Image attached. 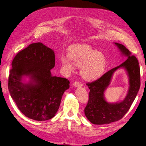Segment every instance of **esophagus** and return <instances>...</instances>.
Masks as SVG:
<instances>
[{"mask_svg": "<svg viewBox=\"0 0 146 146\" xmlns=\"http://www.w3.org/2000/svg\"><path fill=\"white\" fill-rule=\"evenodd\" d=\"M73 85L75 86V87H81L83 86L82 83H80V82H75L73 83Z\"/></svg>", "mask_w": 146, "mask_h": 146, "instance_id": "obj_1", "label": "esophagus"}]
</instances>
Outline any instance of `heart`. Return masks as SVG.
Returning <instances> with one entry per match:
<instances>
[{"label": "heart", "instance_id": "obj_1", "mask_svg": "<svg viewBox=\"0 0 146 146\" xmlns=\"http://www.w3.org/2000/svg\"><path fill=\"white\" fill-rule=\"evenodd\" d=\"M60 61L67 73L74 72L75 66L80 67L82 77L86 80L98 79L102 74L106 66V58L88 45H76L68 51V56H63Z\"/></svg>", "mask_w": 146, "mask_h": 146}]
</instances>
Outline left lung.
Returning a JSON list of instances; mask_svg holds the SVG:
<instances>
[{"mask_svg": "<svg viewBox=\"0 0 146 146\" xmlns=\"http://www.w3.org/2000/svg\"><path fill=\"white\" fill-rule=\"evenodd\" d=\"M127 59L119 66L112 68L98 79L86 83L90 92L85 114L94 124H110L121 119L131 107L140 87V69L137 58L122 44L115 42ZM124 68L129 78V90L124 100L119 103L110 104L104 98V92L108 87L113 73L117 69Z\"/></svg>", "mask_w": 146, "mask_h": 146, "instance_id": "obj_1", "label": "left lung"}]
</instances>
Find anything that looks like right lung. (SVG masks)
Wrapping results in <instances>:
<instances>
[{
  "instance_id": "1",
  "label": "right lung",
  "mask_w": 146,
  "mask_h": 146,
  "mask_svg": "<svg viewBox=\"0 0 146 146\" xmlns=\"http://www.w3.org/2000/svg\"><path fill=\"white\" fill-rule=\"evenodd\" d=\"M54 66V52L41 42L31 44L14 57L8 89L18 109L27 117L41 121L55 116L70 82L51 75ZM23 76H28L30 82L23 83Z\"/></svg>"
}]
</instances>
